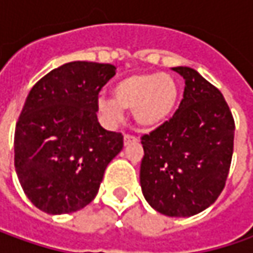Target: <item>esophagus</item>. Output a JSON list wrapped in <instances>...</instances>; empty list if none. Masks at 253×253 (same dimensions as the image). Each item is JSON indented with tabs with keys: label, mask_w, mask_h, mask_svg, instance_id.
<instances>
[{
	"label": "esophagus",
	"mask_w": 253,
	"mask_h": 253,
	"mask_svg": "<svg viewBox=\"0 0 253 253\" xmlns=\"http://www.w3.org/2000/svg\"><path fill=\"white\" fill-rule=\"evenodd\" d=\"M138 139H136V136H133V135H129V133H125L124 135V143L125 145H129L131 142H136Z\"/></svg>",
	"instance_id": "1"
}]
</instances>
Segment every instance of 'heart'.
<instances>
[{
    "label": "heart",
    "instance_id": "b5f03b06",
    "mask_svg": "<svg viewBox=\"0 0 253 253\" xmlns=\"http://www.w3.org/2000/svg\"><path fill=\"white\" fill-rule=\"evenodd\" d=\"M114 97L98 95L97 107L105 121L115 124L131 110L142 128H155L166 121L176 107L179 88L176 80L165 73H141L115 84Z\"/></svg>",
    "mask_w": 253,
    "mask_h": 253
}]
</instances>
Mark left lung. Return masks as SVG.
I'll return each mask as SVG.
<instances>
[{
	"instance_id": "1",
	"label": "left lung",
	"mask_w": 253,
	"mask_h": 253,
	"mask_svg": "<svg viewBox=\"0 0 253 253\" xmlns=\"http://www.w3.org/2000/svg\"><path fill=\"white\" fill-rule=\"evenodd\" d=\"M179 110L141 138V187L146 201L169 217H190L210 207L225 187L235 122L217 87L190 67Z\"/></svg>"
}]
</instances>
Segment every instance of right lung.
<instances>
[{
    "instance_id": "obj_1",
    "label": "right lung",
    "mask_w": 253,
    "mask_h": 253,
    "mask_svg": "<svg viewBox=\"0 0 253 253\" xmlns=\"http://www.w3.org/2000/svg\"><path fill=\"white\" fill-rule=\"evenodd\" d=\"M115 66L70 62L29 91L14 136L15 170L26 197L47 214L84 209L97 196L121 132L104 129L97 98Z\"/></svg>"
}]
</instances>
